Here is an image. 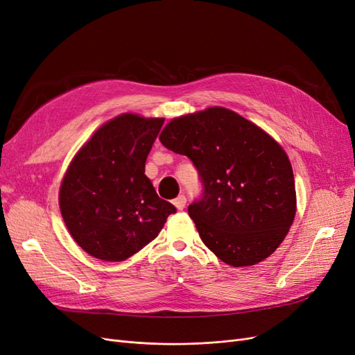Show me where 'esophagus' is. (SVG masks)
Returning <instances> with one entry per match:
<instances>
[{
	"label": "esophagus",
	"instance_id": "esophagus-1",
	"mask_svg": "<svg viewBox=\"0 0 355 355\" xmlns=\"http://www.w3.org/2000/svg\"><path fill=\"white\" fill-rule=\"evenodd\" d=\"M186 203H187V198L184 194H180L177 199H174V205H175V207L178 209V211H182V209L186 207Z\"/></svg>",
	"mask_w": 355,
	"mask_h": 355
}]
</instances>
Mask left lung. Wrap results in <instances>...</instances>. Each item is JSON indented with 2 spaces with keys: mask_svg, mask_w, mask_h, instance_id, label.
I'll list each match as a JSON object with an SVG mask.
<instances>
[{
  "mask_svg": "<svg viewBox=\"0 0 355 355\" xmlns=\"http://www.w3.org/2000/svg\"><path fill=\"white\" fill-rule=\"evenodd\" d=\"M159 140L198 169L202 194L189 215L222 261L252 266L277 250L295 216L293 168L277 141L220 107L175 118Z\"/></svg>",
  "mask_w": 355,
  "mask_h": 355,
  "instance_id": "obj_1",
  "label": "left lung"
}]
</instances>
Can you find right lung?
I'll return each instance as SVG.
<instances>
[{
	"mask_svg": "<svg viewBox=\"0 0 355 355\" xmlns=\"http://www.w3.org/2000/svg\"><path fill=\"white\" fill-rule=\"evenodd\" d=\"M162 125V118L123 114L103 124L71 161L61 182L60 209L71 237L90 256L128 259L177 212L144 174Z\"/></svg>",
	"mask_w": 355,
	"mask_h": 355,
	"instance_id": "obj_1",
	"label": "right lung"
}]
</instances>
